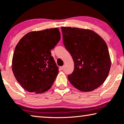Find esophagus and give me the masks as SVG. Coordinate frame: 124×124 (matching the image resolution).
I'll return each instance as SVG.
<instances>
[{
  "label": "esophagus",
  "mask_w": 124,
  "mask_h": 124,
  "mask_svg": "<svg viewBox=\"0 0 124 124\" xmlns=\"http://www.w3.org/2000/svg\"><path fill=\"white\" fill-rule=\"evenodd\" d=\"M60 68L61 69V70H63V69H64V66H60Z\"/></svg>",
  "instance_id": "1"
}]
</instances>
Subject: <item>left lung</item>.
<instances>
[{"label":"left lung","instance_id":"8db88e82","mask_svg":"<svg viewBox=\"0 0 124 124\" xmlns=\"http://www.w3.org/2000/svg\"><path fill=\"white\" fill-rule=\"evenodd\" d=\"M62 40L73 59L74 69L68 76L75 88L82 92L97 88L108 77L111 59L105 41L90 30L62 27Z\"/></svg>","mask_w":124,"mask_h":124}]
</instances>
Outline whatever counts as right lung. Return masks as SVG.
Returning <instances> with one entry per match:
<instances>
[{"label":"right lung","mask_w":124,"mask_h":124,"mask_svg":"<svg viewBox=\"0 0 124 124\" xmlns=\"http://www.w3.org/2000/svg\"><path fill=\"white\" fill-rule=\"evenodd\" d=\"M60 40L58 28L28 32L14 50L12 71L25 90L37 94L49 90L59 73L51 50Z\"/></svg>","instance_id":"obj_1"}]
</instances>
